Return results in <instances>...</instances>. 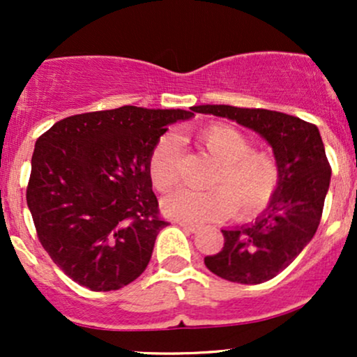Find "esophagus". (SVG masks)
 <instances>
[{
	"label": "esophagus",
	"instance_id": "obj_1",
	"mask_svg": "<svg viewBox=\"0 0 357 357\" xmlns=\"http://www.w3.org/2000/svg\"><path fill=\"white\" fill-rule=\"evenodd\" d=\"M179 227L183 228V230H186V231H191V233H196L199 230V227L198 225H191V223H186V221H181V223H179Z\"/></svg>",
	"mask_w": 357,
	"mask_h": 357
}]
</instances>
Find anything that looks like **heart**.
Instances as JSON below:
<instances>
[{"instance_id":"1","label":"heart","mask_w":357,"mask_h":357,"mask_svg":"<svg viewBox=\"0 0 357 357\" xmlns=\"http://www.w3.org/2000/svg\"><path fill=\"white\" fill-rule=\"evenodd\" d=\"M199 146L216 161L208 186L211 190H178L162 202L169 218L186 223L220 221L235 215L252 220L264 213L280 186V166L272 155L253 151L247 134L228 124H213L198 132ZM147 174L158 191H169L181 179V147L176 134L155 142L147 161Z\"/></svg>"}]
</instances>
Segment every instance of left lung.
<instances>
[{
    "label": "left lung",
    "mask_w": 357,
    "mask_h": 357,
    "mask_svg": "<svg viewBox=\"0 0 357 357\" xmlns=\"http://www.w3.org/2000/svg\"><path fill=\"white\" fill-rule=\"evenodd\" d=\"M195 112L227 117L260 134L280 166V186L255 223L221 230L225 245L204 257L210 272L236 284H261L296 260L321 223L331 166L314 124L267 109L195 105Z\"/></svg>",
    "instance_id": "left-lung-1"
}]
</instances>
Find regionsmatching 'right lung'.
Returning a JSON list of instances; mask_svg holds the SVG:
<instances>
[{
  "mask_svg": "<svg viewBox=\"0 0 357 357\" xmlns=\"http://www.w3.org/2000/svg\"><path fill=\"white\" fill-rule=\"evenodd\" d=\"M192 116L124 105L67 117L38 137L26 203L40 243L65 275L109 292L144 272L167 227L147 174L149 154L166 126Z\"/></svg>",
  "mask_w": 357,
  "mask_h": 357,
  "instance_id": "right-lung-1",
  "label": "right lung"
}]
</instances>
